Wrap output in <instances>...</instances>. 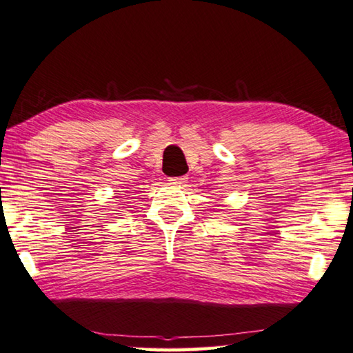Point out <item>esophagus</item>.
<instances>
[{"label": "esophagus", "mask_w": 353, "mask_h": 353, "mask_svg": "<svg viewBox=\"0 0 353 353\" xmlns=\"http://www.w3.org/2000/svg\"><path fill=\"white\" fill-rule=\"evenodd\" d=\"M170 181L172 183H185L187 182V176H179V177H171Z\"/></svg>", "instance_id": "obj_1"}]
</instances>
